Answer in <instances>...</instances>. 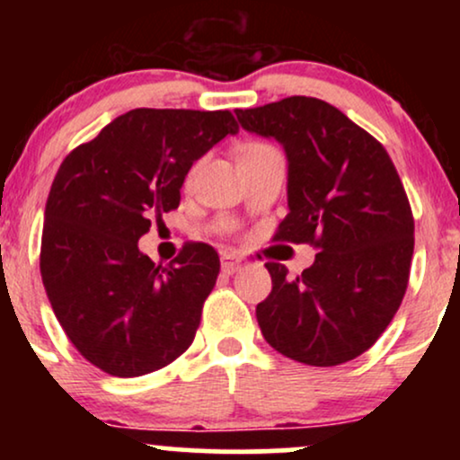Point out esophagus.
<instances>
[{
    "label": "esophagus",
    "mask_w": 460,
    "mask_h": 460,
    "mask_svg": "<svg viewBox=\"0 0 460 460\" xmlns=\"http://www.w3.org/2000/svg\"><path fill=\"white\" fill-rule=\"evenodd\" d=\"M237 270H240V260H235L234 255L225 252V255H223V272L225 274H235Z\"/></svg>",
    "instance_id": "esophagus-1"
}]
</instances>
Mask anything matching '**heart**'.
<instances>
[{
    "label": "heart",
    "instance_id": "obj_1",
    "mask_svg": "<svg viewBox=\"0 0 460 460\" xmlns=\"http://www.w3.org/2000/svg\"><path fill=\"white\" fill-rule=\"evenodd\" d=\"M270 149L268 145H261V142H248V145H242L240 149H237V157H244V155H255V153H261Z\"/></svg>",
    "mask_w": 460,
    "mask_h": 460
}]
</instances>
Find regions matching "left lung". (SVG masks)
I'll use <instances>...</instances> for the list:
<instances>
[{"label": "left lung", "mask_w": 460, "mask_h": 460, "mask_svg": "<svg viewBox=\"0 0 460 460\" xmlns=\"http://www.w3.org/2000/svg\"><path fill=\"white\" fill-rule=\"evenodd\" d=\"M235 116L288 157L289 214L277 237L320 251L294 279L266 263L272 292L255 311L263 337L307 366L363 355L402 303L413 257V214L392 157L322 99L288 97Z\"/></svg>", "instance_id": "1"}]
</instances>
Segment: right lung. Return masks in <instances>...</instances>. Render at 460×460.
<instances>
[{
  "instance_id": "add662e5",
  "label": "right lung",
  "mask_w": 460,
  "mask_h": 460,
  "mask_svg": "<svg viewBox=\"0 0 460 460\" xmlns=\"http://www.w3.org/2000/svg\"><path fill=\"white\" fill-rule=\"evenodd\" d=\"M237 131L226 110L136 108L62 162L45 205L40 277L58 322L93 366L134 378L192 344L218 255L188 244L155 266L138 240L153 216L179 208L192 164Z\"/></svg>"
}]
</instances>
